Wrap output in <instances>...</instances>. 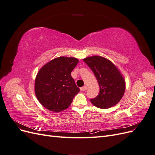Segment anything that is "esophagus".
<instances>
[{
  "label": "esophagus",
  "mask_w": 155,
  "mask_h": 155,
  "mask_svg": "<svg viewBox=\"0 0 155 155\" xmlns=\"http://www.w3.org/2000/svg\"><path fill=\"white\" fill-rule=\"evenodd\" d=\"M87 86H84V87H82L80 88V90L81 91H85L87 90Z\"/></svg>",
  "instance_id": "34e87169"
}]
</instances>
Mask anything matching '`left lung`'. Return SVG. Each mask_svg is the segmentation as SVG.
<instances>
[{
    "label": "left lung",
    "mask_w": 155,
    "mask_h": 155,
    "mask_svg": "<svg viewBox=\"0 0 155 155\" xmlns=\"http://www.w3.org/2000/svg\"><path fill=\"white\" fill-rule=\"evenodd\" d=\"M83 61L92 70L100 86L99 94L91 99L92 105L103 109L116 105L125 91V81L118 68L110 60L99 55Z\"/></svg>",
    "instance_id": "1"
}]
</instances>
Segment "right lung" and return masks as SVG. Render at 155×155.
I'll list each match as a JSON object with an SVG mask.
<instances>
[{
	"mask_svg": "<svg viewBox=\"0 0 155 155\" xmlns=\"http://www.w3.org/2000/svg\"><path fill=\"white\" fill-rule=\"evenodd\" d=\"M78 62L77 58L61 56L50 61L39 70L35 80V93L46 109L59 112L71 104L80 91L71 76Z\"/></svg>",
	"mask_w": 155,
	"mask_h": 155,
	"instance_id": "1",
	"label": "right lung"
}]
</instances>
